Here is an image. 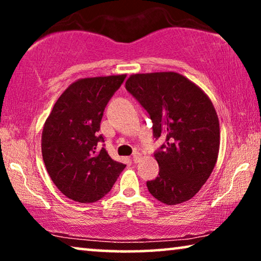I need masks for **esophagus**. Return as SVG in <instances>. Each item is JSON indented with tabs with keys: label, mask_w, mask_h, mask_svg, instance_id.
Instances as JSON below:
<instances>
[{
	"label": "esophagus",
	"mask_w": 261,
	"mask_h": 261,
	"mask_svg": "<svg viewBox=\"0 0 261 261\" xmlns=\"http://www.w3.org/2000/svg\"><path fill=\"white\" fill-rule=\"evenodd\" d=\"M132 159H133L134 163H138L139 159H140V153L134 152V153H133V156H132Z\"/></svg>",
	"instance_id": "1"
}]
</instances>
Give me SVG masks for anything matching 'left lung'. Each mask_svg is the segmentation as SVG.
<instances>
[{
	"mask_svg": "<svg viewBox=\"0 0 261 261\" xmlns=\"http://www.w3.org/2000/svg\"><path fill=\"white\" fill-rule=\"evenodd\" d=\"M126 89L148 113L153 137L165 138L154 152L159 174L148 180L153 197L167 205L194 197L208 180L220 148V124L208 96L176 72L133 74Z\"/></svg>",
	"mask_w": 261,
	"mask_h": 261,
	"instance_id": "obj_1",
	"label": "left lung"
}]
</instances>
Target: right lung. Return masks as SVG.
Segmentation results:
<instances>
[{
  "instance_id": "1",
  "label": "right lung",
  "mask_w": 261,
  "mask_h": 261,
  "mask_svg": "<svg viewBox=\"0 0 261 261\" xmlns=\"http://www.w3.org/2000/svg\"><path fill=\"white\" fill-rule=\"evenodd\" d=\"M126 74L84 78L60 95L44 124L46 170L66 197L94 203L108 194L126 165L110 158L99 134L103 113Z\"/></svg>"
}]
</instances>
